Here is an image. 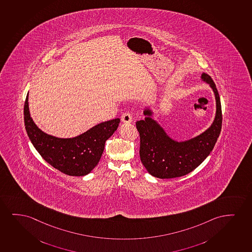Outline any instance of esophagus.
Masks as SVG:
<instances>
[{"label": "esophagus", "instance_id": "esophagus-1", "mask_svg": "<svg viewBox=\"0 0 252 252\" xmlns=\"http://www.w3.org/2000/svg\"><path fill=\"white\" fill-rule=\"evenodd\" d=\"M121 120L124 123H131L132 121V115L130 112H125L121 116Z\"/></svg>", "mask_w": 252, "mask_h": 252}]
</instances>
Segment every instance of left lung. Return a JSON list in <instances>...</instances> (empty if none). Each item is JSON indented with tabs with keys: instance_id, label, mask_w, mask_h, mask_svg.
<instances>
[{
	"instance_id": "obj_1",
	"label": "left lung",
	"mask_w": 252,
	"mask_h": 252,
	"mask_svg": "<svg viewBox=\"0 0 252 252\" xmlns=\"http://www.w3.org/2000/svg\"><path fill=\"white\" fill-rule=\"evenodd\" d=\"M202 79L210 85L216 100L215 121L202 134L186 142H175L150 117V110H144V121L136 122L140 136L141 161L152 176L159 179L184 176L198 167L215 147L222 125L220 99L211 77L203 73Z\"/></svg>"
}]
</instances>
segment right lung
<instances>
[{
    "instance_id": "1",
    "label": "right lung",
    "mask_w": 252,
    "mask_h": 252,
    "mask_svg": "<svg viewBox=\"0 0 252 252\" xmlns=\"http://www.w3.org/2000/svg\"><path fill=\"white\" fill-rule=\"evenodd\" d=\"M27 135L37 152L52 167L71 176H84L97 165L105 142L117 130L121 120L114 119L96 125L73 138H58L46 134L31 118L27 94L24 107Z\"/></svg>"
}]
</instances>
